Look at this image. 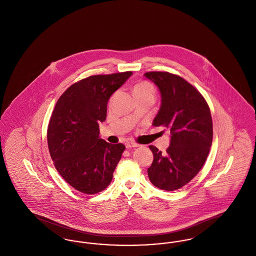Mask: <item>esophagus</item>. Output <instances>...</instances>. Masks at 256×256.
Returning <instances> with one entry per match:
<instances>
[{
  "label": "esophagus",
  "instance_id": "34e87169",
  "mask_svg": "<svg viewBox=\"0 0 256 256\" xmlns=\"http://www.w3.org/2000/svg\"><path fill=\"white\" fill-rule=\"evenodd\" d=\"M139 145L137 144V143H134V142H132V141H128L126 143V146L128 148H136V146H138Z\"/></svg>",
  "mask_w": 256,
  "mask_h": 256
}]
</instances>
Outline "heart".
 Masks as SVG:
<instances>
[{
    "label": "heart",
    "mask_w": 256,
    "mask_h": 256,
    "mask_svg": "<svg viewBox=\"0 0 256 256\" xmlns=\"http://www.w3.org/2000/svg\"><path fill=\"white\" fill-rule=\"evenodd\" d=\"M134 94L135 97L144 96V95L154 96V87L148 82H140L134 86Z\"/></svg>",
    "instance_id": "heart-1"
}]
</instances>
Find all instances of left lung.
Listing matches in <instances>:
<instances>
[{
    "label": "left lung",
    "mask_w": 256,
    "mask_h": 256,
    "mask_svg": "<svg viewBox=\"0 0 256 256\" xmlns=\"http://www.w3.org/2000/svg\"><path fill=\"white\" fill-rule=\"evenodd\" d=\"M145 76L161 94V106L152 124L170 132L165 154L156 146H148L154 161L148 176L156 187L174 191L191 182L204 166L212 144V117L204 98L182 76L168 72H148Z\"/></svg>",
    "instance_id": "obj_1"
}]
</instances>
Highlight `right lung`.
<instances>
[{
  "label": "right lung",
  "mask_w": 256,
  "mask_h": 256,
  "mask_svg": "<svg viewBox=\"0 0 256 256\" xmlns=\"http://www.w3.org/2000/svg\"><path fill=\"white\" fill-rule=\"evenodd\" d=\"M132 72L97 74L70 86L58 98L48 126V146L54 167L76 190L93 195L110 185L126 146L98 134L111 95Z\"/></svg>",
  "instance_id": "add662e5"
}]
</instances>
